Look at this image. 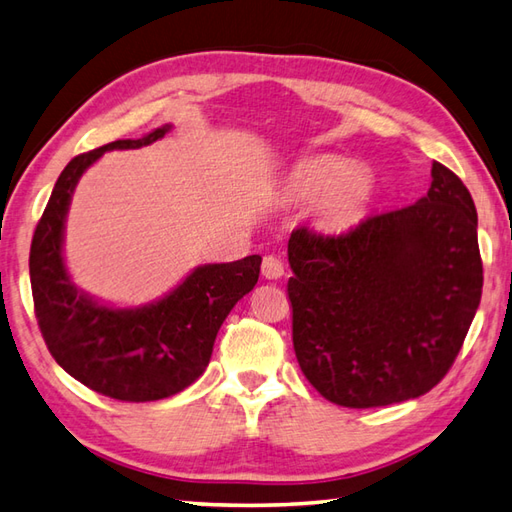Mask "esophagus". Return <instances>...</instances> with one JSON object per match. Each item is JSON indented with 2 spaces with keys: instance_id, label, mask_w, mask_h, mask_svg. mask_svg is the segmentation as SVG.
<instances>
[{
  "instance_id": "34e87169",
  "label": "esophagus",
  "mask_w": 512,
  "mask_h": 512,
  "mask_svg": "<svg viewBox=\"0 0 512 512\" xmlns=\"http://www.w3.org/2000/svg\"><path fill=\"white\" fill-rule=\"evenodd\" d=\"M262 275L266 279H281V277H284V264H281V259L275 257V255H266L264 264H262Z\"/></svg>"
}]
</instances>
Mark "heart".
Masks as SVG:
<instances>
[{
    "instance_id": "heart-1",
    "label": "heart",
    "mask_w": 512,
    "mask_h": 512,
    "mask_svg": "<svg viewBox=\"0 0 512 512\" xmlns=\"http://www.w3.org/2000/svg\"><path fill=\"white\" fill-rule=\"evenodd\" d=\"M290 193L299 200L317 202L321 224L343 231L361 220L374 198V187L350 162L328 158L301 167L290 178Z\"/></svg>"
}]
</instances>
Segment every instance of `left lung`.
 Segmentation results:
<instances>
[{"instance_id":"obj_1","label":"left lung","mask_w":512,"mask_h":512,"mask_svg":"<svg viewBox=\"0 0 512 512\" xmlns=\"http://www.w3.org/2000/svg\"><path fill=\"white\" fill-rule=\"evenodd\" d=\"M405 209L341 235L288 239L292 345L303 376L334 405L385 407L447 376L482 299L477 211L440 162Z\"/></svg>"}]
</instances>
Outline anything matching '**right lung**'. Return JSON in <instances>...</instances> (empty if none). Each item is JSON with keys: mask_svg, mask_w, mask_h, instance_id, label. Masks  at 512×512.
I'll return each instance as SVG.
<instances>
[{"mask_svg": "<svg viewBox=\"0 0 512 512\" xmlns=\"http://www.w3.org/2000/svg\"><path fill=\"white\" fill-rule=\"evenodd\" d=\"M169 129L114 140L72 158L30 246L32 299L52 358L85 387L123 402L162 400L195 383L211 361L217 330L255 288L262 266L259 255L198 266L169 295L143 308L103 306L72 284L63 262V231L76 182L105 151L151 145Z\"/></svg>", "mask_w": 512, "mask_h": 512, "instance_id": "obj_1", "label": "right lung"}]
</instances>
